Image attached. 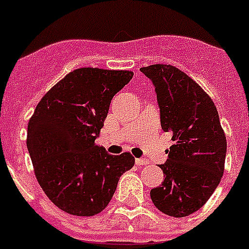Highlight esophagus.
I'll return each mask as SVG.
<instances>
[{
	"mask_svg": "<svg viewBox=\"0 0 249 249\" xmlns=\"http://www.w3.org/2000/svg\"><path fill=\"white\" fill-rule=\"evenodd\" d=\"M136 164L137 165H147L148 160L143 159V158H138V159H136Z\"/></svg>",
	"mask_w": 249,
	"mask_h": 249,
	"instance_id": "obj_1",
	"label": "esophagus"
}]
</instances>
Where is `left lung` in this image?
Wrapping results in <instances>:
<instances>
[{"label": "left lung", "mask_w": 249, "mask_h": 249, "mask_svg": "<svg viewBox=\"0 0 249 249\" xmlns=\"http://www.w3.org/2000/svg\"><path fill=\"white\" fill-rule=\"evenodd\" d=\"M141 72L155 88L161 129L174 141L151 200L168 216L186 217L207 203L224 174L228 143L220 116L208 94L178 68L154 64Z\"/></svg>", "instance_id": "8db88e82"}]
</instances>
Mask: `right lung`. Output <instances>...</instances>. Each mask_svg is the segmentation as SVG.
<instances>
[{
    "mask_svg": "<svg viewBox=\"0 0 249 249\" xmlns=\"http://www.w3.org/2000/svg\"><path fill=\"white\" fill-rule=\"evenodd\" d=\"M133 72L79 68L38 102L27 133V148L48 197L73 216H94L112 199L119 178L134 165L129 152L113 156L95 140L113 95Z\"/></svg>",
    "mask_w": 249,
    "mask_h": 249,
    "instance_id": "add662e5",
    "label": "right lung"
}]
</instances>
